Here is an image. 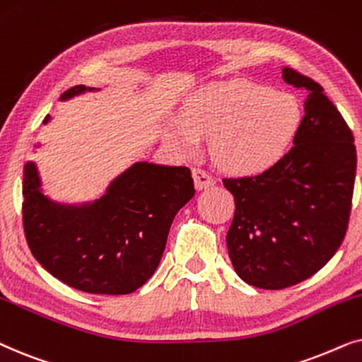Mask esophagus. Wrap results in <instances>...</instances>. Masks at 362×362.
<instances>
[{
  "mask_svg": "<svg viewBox=\"0 0 362 362\" xmlns=\"http://www.w3.org/2000/svg\"><path fill=\"white\" fill-rule=\"evenodd\" d=\"M192 175H194L195 187H197V189H199V190H204V189H206V187L215 185V178L211 177L209 172L204 170V168L195 167L194 170H192Z\"/></svg>",
  "mask_w": 362,
  "mask_h": 362,
  "instance_id": "esophagus-1",
  "label": "esophagus"
}]
</instances>
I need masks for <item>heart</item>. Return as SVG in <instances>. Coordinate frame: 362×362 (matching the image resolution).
<instances>
[{"label": "heart", "instance_id": "obj_1", "mask_svg": "<svg viewBox=\"0 0 362 362\" xmlns=\"http://www.w3.org/2000/svg\"><path fill=\"white\" fill-rule=\"evenodd\" d=\"M300 122V104L291 94L240 79L195 90L170 132L185 152H195L202 137H210L211 153L225 170L253 175L285 156Z\"/></svg>", "mask_w": 362, "mask_h": 362}]
</instances>
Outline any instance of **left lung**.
<instances>
[{
	"label": "left lung",
	"instance_id": "left-lung-1",
	"mask_svg": "<svg viewBox=\"0 0 362 362\" xmlns=\"http://www.w3.org/2000/svg\"><path fill=\"white\" fill-rule=\"evenodd\" d=\"M283 79L306 93L295 146L259 175L223 178L235 199L230 259L245 283L263 290L305 281L338 252L358 160L353 132L325 89L291 67Z\"/></svg>",
	"mask_w": 362,
	"mask_h": 362
}]
</instances>
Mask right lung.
Returning a JSON list of instances; mask_svg holds the SVG:
<instances>
[{
  "label": "right lung",
  "mask_w": 362,
  "mask_h": 362,
  "mask_svg": "<svg viewBox=\"0 0 362 362\" xmlns=\"http://www.w3.org/2000/svg\"><path fill=\"white\" fill-rule=\"evenodd\" d=\"M84 90L76 86L61 99ZM37 187L35 163H26L23 228L33 257L67 286L98 295H127L156 273L173 216L195 194L189 167L147 162L86 209L52 205Z\"/></svg>",
  "instance_id": "obj_1"
}]
</instances>
